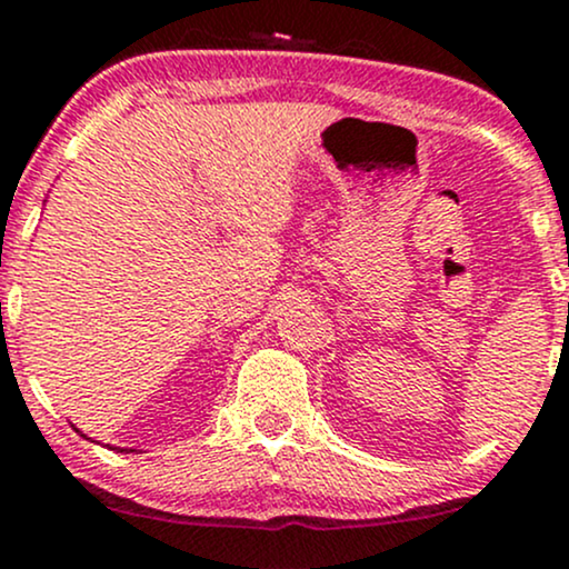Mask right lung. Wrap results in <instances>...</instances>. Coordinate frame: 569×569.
<instances>
[{
  "label": "right lung",
  "instance_id": "right-lung-1",
  "mask_svg": "<svg viewBox=\"0 0 569 569\" xmlns=\"http://www.w3.org/2000/svg\"><path fill=\"white\" fill-rule=\"evenodd\" d=\"M122 452H128V449H122ZM130 452H133V449H130Z\"/></svg>",
  "mask_w": 569,
  "mask_h": 569
}]
</instances>
